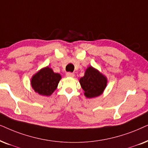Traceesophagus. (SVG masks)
I'll list each match as a JSON object with an SVG mask.
<instances>
[{
	"label": "esophagus",
	"mask_w": 148,
	"mask_h": 148,
	"mask_svg": "<svg viewBox=\"0 0 148 148\" xmlns=\"http://www.w3.org/2000/svg\"><path fill=\"white\" fill-rule=\"evenodd\" d=\"M66 76L67 77H74V74L72 72H67L66 73Z\"/></svg>",
	"instance_id": "1"
}]
</instances>
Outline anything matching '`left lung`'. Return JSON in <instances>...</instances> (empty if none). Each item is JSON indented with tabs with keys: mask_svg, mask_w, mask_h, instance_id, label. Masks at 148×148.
<instances>
[{
	"mask_svg": "<svg viewBox=\"0 0 148 148\" xmlns=\"http://www.w3.org/2000/svg\"><path fill=\"white\" fill-rule=\"evenodd\" d=\"M81 87L87 98L99 96L107 86V78L92 66L86 68L83 77L79 80Z\"/></svg>",
	"mask_w": 148,
	"mask_h": 148,
	"instance_id": "8db88e82",
	"label": "left lung"
}]
</instances>
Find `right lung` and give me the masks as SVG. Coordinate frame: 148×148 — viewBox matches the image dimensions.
I'll use <instances>...</instances> for the list:
<instances>
[{"mask_svg":"<svg viewBox=\"0 0 148 148\" xmlns=\"http://www.w3.org/2000/svg\"><path fill=\"white\" fill-rule=\"evenodd\" d=\"M62 76L49 67L39 70L32 76L31 85L35 92L44 96L51 95L58 87Z\"/></svg>","mask_w":148,"mask_h":148,"instance_id":"obj_1","label":"right lung"}]
</instances>
